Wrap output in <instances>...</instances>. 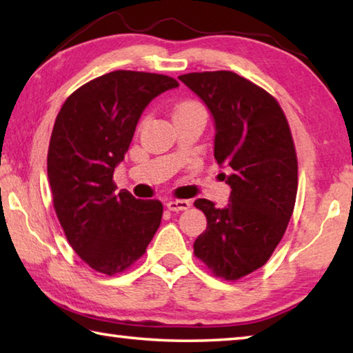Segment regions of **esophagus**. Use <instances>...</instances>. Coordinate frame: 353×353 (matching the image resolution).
<instances>
[{"label": "esophagus", "mask_w": 353, "mask_h": 353, "mask_svg": "<svg viewBox=\"0 0 353 353\" xmlns=\"http://www.w3.org/2000/svg\"><path fill=\"white\" fill-rule=\"evenodd\" d=\"M191 205L190 201H183V199H172L166 202V207H168V210L171 212H182V210H188Z\"/></svg>", "instance_id": "34e87169"}]
</instances>
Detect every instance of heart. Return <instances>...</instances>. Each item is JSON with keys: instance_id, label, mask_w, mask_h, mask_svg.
<instances>
[{"instance_id": "1", "label": "heart", "mask_w": 353, "mask_h": 353, "mask_svg": "<svg viewBox=\"0 0 353 353\" xmlns=\"http://www.w3.org/2000/svg\"><path fill=\"white\" fill-rule=\"evenodd\" d=\"M194 109H204L199 103H196V101H183V103L179 104L174 110V115H179V113H183V112H188V110H194Z\"/></svg>"}]
</instances>
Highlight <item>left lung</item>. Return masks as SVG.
Returning a JSON list of instances; mask_svg holds the SVG:
<instances>
[{
    "instance_id": "8db88e82",
    "label": "left lung",
    "mask_w": 353,
    "mask_h": 353,
    "mask_svg": "<svg viewBox=\"0 0 353 353\" xmlns=\"http://www.w3.org/2000/svg\"><path fill=\"white\" fill-rule=\"evenodd\" d=\"M214 119V159L229 168L230 202L216 208L196 199L207 230L194 255L224 280H238L270 260L294 210L297 155L276 98L232 71L179 76Z\"/></svg>"
}]
</instances>
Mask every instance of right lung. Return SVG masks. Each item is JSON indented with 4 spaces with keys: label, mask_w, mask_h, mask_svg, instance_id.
Wrapping results in <instances>:
<instances>
[{
    "label": "right lung",
    "mask_w": 353,
    "mask_h": 353,
    "mask_svg": "<svg viewBox=\"0 0 353 353\" xmlns=\"http://www.w3.org/2000/svg\"><path fill=\"white\" fill-rule=\"evenodd\" d=\"M176 87L170 76L118 70L83 83L57 113L48 149L52 202L70 246L94 271H126L159 229L162 202L117 193L113 171L146 105Z\"/></svg>",
    "instance_id": "add662e5"
}]
</instances>
